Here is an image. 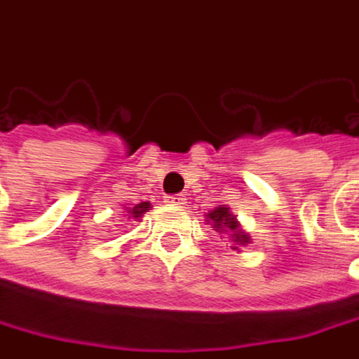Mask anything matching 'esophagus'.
<instances>
[{
	"instance_id": "obj_1",
	"label": "esophagus",
	"mask_w": 359,
	"mask_h": 359,
	"mask_svg": "<svg viewBox=\"0 0 359 359\" xmlns=\"http://www.w3.org/2000/svg\"><path fill=\"white\" fill-rule=\"evenodd\" d=\"M182 195H170V196H166V203H170V205H182Z\"/></svg>"
}]
</instances>
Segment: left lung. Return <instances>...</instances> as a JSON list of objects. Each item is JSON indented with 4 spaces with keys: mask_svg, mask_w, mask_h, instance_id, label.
I'll return each instance as SVG.
<instances>
[{
    "mask_svg": "<svg viewBox=\"0 0 359 359\" xmlns=\"http://www.w3.org/2000/svg\"><path fill=\"white\" fill-rule=\"evenodd\" d=\"M207 221L212 223L217 233H229V235H231V241L237 245V247H233V249H239V247H245L247 243H251L249 235L243 233L241 226H239V221L233 217V212H231L229 207H225V205L215 207V209L210 210L209 215H207Z\"/></svg>",
    "mask_w": 359,
    "mask_h": 359,
    "instance_id": "8db88e82",
    "label": "left lung"
}]
</instances>
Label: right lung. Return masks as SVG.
I'll return each instance as SVG.
<instances>
[{"label": "right lung", "mask_w": 359, "mask_h": 359, "mask_svg": "<svg viewBox=\"0 0 359 359\" xmlns=\"http://www.w3.org/2000/svg\"><path fill=\"white\" fill-rule=\"evenodd\" d=\"M149 210L150 203H138V205H134L133 209H128V217L134 219V221H140L144 217V212H149Z\"/></svg>", "instance_id": "obj_1"}]
</instances>
